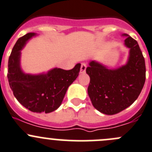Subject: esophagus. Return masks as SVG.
Segmentation results:
<instances>
[{
	"instance_id": "34e87169",
	"label": "esophagus",
	"mask_w": 152,
	"mask_h": 152,
	"mask_svg": "<svg viewBox=\"0 0 152 152\" xmlns=\"http://www.w3.org/2000/svg\"><path fill=\"white\" fill-rule=\"evenodd\" d=\"M86 63H81V66H80V73H84L86 72Z\"/></svg>"
}]
</instances>
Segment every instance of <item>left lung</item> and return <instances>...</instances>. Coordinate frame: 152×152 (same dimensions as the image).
Segmentation results:
<instances>
[{
  "label": "left lung",
  "instance_id": "left-lung-1",
  "mask_svg": "<svg viewBox=\"0 0 152 152\" xmlns=\"http://www.w3.org/2000/svg\"><path fill=\"white\" fill-rule=\"evenodd\" d=\"M128 37V63L116 69H108L95 61L86 68L90 77L88 95L94 107L102 113L113 115L131 106L137 99L145 81V63L138 43Z\"/></svg>",
  "mask_w": 152,
  "mask_h": 152
}]
</instances>
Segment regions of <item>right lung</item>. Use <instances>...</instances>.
Masks as SVG:
<instances>
[{"instance_id": "1", "label": "right lung", "mask_w": 152, "mask_h": 152, "mask_svg": "<svg viewBox=\"0 0 152 152\" xmlns=\"http://www.w3.org/2000/svg\"><path fill=\"white\" fill-rule=\"evenodd\" d=\"M35 35L29 33L16 42L9 57L7 77L14 96L21 104L32 112L48 113L60 106L69 86L78 76L80 63L71 70L54 68L46 74H24L20 67L21 50Z\"/></svg>"}]
</instances>
